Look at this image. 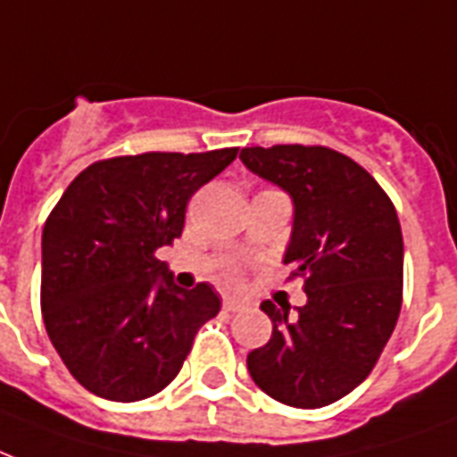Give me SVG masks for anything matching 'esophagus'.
<instances>
[{
	"label": "esophagus",
	"mask_w": 457,
	"mask_h": 457,
	"mask_svg": "<svg viewBox=\"0 0 457 457\" xmlns=\"http://www.w3.org/2000/svg\"><path fill=\"white\" fill-rule=\"evenodd\" d=\"M222 309H225L228 313L242 312L244 302H242V299H237V297H225V302H222Z\"/></svg>",
	"instance_id": "34e87169"
}]
</instances>
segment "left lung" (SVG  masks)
Masks as SVG:
<instances>
[{
    "label": "left lung",
    "mask_w": 457,
    "mask_h": 457,
    "mask_svg": "<svg viewBox=\"0 0 457 457\" xmlns=\"http://www.w3.org/2000/svg\"><path fill=\"white\" fill-rule=\"evenodd\" d=\"M239 160L292 198L283 261L304 275L306 304L261 312L273 336L246 357L261 391L292 407H323L353 393L398 323L403 232L371 174L321 145L242 148Z\"/></svg>",
    "instance_id": "8db88e82"
}]
</instances>
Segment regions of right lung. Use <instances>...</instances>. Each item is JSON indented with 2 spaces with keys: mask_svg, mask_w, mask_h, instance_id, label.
<instances>
[{
  "mask_svg": "<svg viewBox=\"0 0 457 457\" xmlns=\"http://www.w3.org/2000/svg\"><path fill=\"white\" fill-rule=\"evenodd\" d=\"M235 158L237 148H220L100 160L62 194L43 229L40 304L83 388L136 403L179 374L220 297L208 283L174 285L158 252L182 235L191 194Z\"/></svg>",
  "mask_w": 457,
  "mask_h": 457,
  "instance_id": "obj_1",
  "label": "right lung"
}]
</instances>
